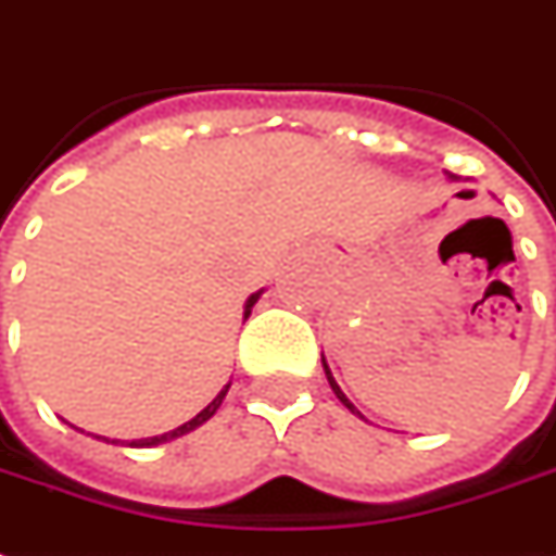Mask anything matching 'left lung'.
Returning a JSON list of instances; mask_svg holds the SVG:
<instances>
[{
  "label": "left lung",
  "mask_w": 556,
  "mask_h": 556,
  "mask_svg": "<svg viewBox=\"0 0 556 556\" xmlns=\"http://www.w3.org/2000/svg\"><path fill=\"white\" fill-rule=\"evenodd\" d=\"M321 367H325V376H328V382H331V391H333V394H337V397H340V403H343L345 409H352V413H358V409H355V406H352V403H349V397H345L343 391H340V386H337V382H333L331 370H328V364H325V355H321Z\"/></svg>",
  "instance_id": "obj_1"
}]
</instances>
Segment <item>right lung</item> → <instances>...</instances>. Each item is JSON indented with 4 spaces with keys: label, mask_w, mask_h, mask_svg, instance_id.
I'll return each mask as SVG.
<instances>
[{
    "label": "right lung",
    "mask_w": 556,
    "mask_h": 556,
    "mask_svg": "<svg viewBox=\"0 0 556 556\" xmlns=\"http://www.w3.org/2000/svg\"><path fill=\"white\" fill-rule=\"evenodd\" d=\"M258 294H262V291H255V294H250V301H247V306H243V318H250L252 306H255V301H258ZM228 386H231V382H228ZM228 386H225L223 391H219V394H216V397H213L211 403H207V406H204V409H201V413L195 415V418H189L186 425L174 427V430H168V433H162V437H150V440H135V442H131V445H159V442L177 440V437H184V433H189V430H195V427H201V425H204V421H207V418H213V413H216L219 406H223L225 394H228ZM99 440H102V437H99Z\"/></svg>",
    "instance_id": "right-lung-1"
}]
</instances>
